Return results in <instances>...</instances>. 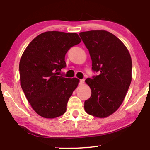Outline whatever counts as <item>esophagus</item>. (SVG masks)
Segmentation results:
<instances>
[{
	"label": "esophagus",
	"mask_w": 150,
	"mask_h": 150,
	"mask_svg": "<svg viewBox=\"0 0 150 150\" xmlns=\"http://www.w3.org/2000/svg\"><path fill=\"white\" fill-rule=\"evenodd\" d=\"M84 84V80L82 79V80H80L79 81V85H83Z\"/></svg>",
	"instance_id": "1"
}]
</instances>
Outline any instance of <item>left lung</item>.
Instances as JSON below:
<instances>
[{
  "instance_id": "8db88e82",
  "label": "left lung",
  "mask_w": 150,
  "mask_h": 150,
  "mask_svg": "<svg viewBox=\"0 0 150 150\" xmlns=\"http://www.w3.org/2000/svg\"><path fill=\"white\" fill-rule=\"evenodd\" d=\"M99 74L86 79L91 96L85 102L88 114L103 118L118 109L132 81V59L125 45L115 35L97 30L79 33Z\"/></svg>"
}]
</instances>
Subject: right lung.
<instances>
[{"mask_svg":"<svg viewBox=\"0 0 150 150\" xmlns=\"http://www.w3.org/2000/svg\"><path fill=\"white\" fill-rule=\"evenodd\" d=\"M81 42L75 33L45 32L33 39L22 54L20 85L32 108L43 117L55 118L66 111L79 80L59 75L66 67L67 52Z\"/></svg>","mask_w":150,"mask_h":150,"instance_id":"1","label":"right lung"}]
</instances>
